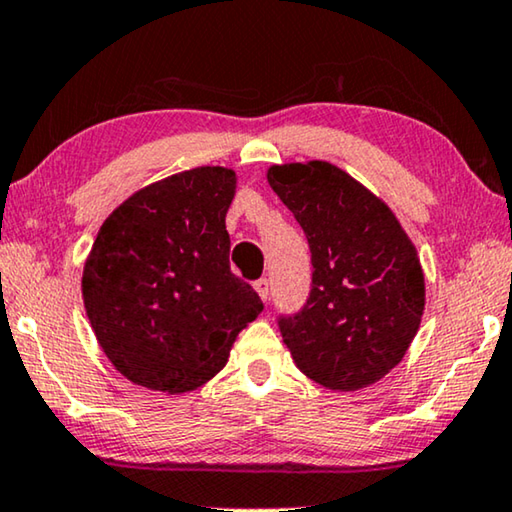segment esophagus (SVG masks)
I'll return each mask as SVG.
<instances>
[{
	"mask_svg": "<svg viewBox=\"0 0 512 512\" xmlns=\"http://www.w3.org/2000/svg\"><path fill=\"white\" fill-rule=\"evenodd\" d=\"M255 292L259 294V299L266 301V299H269V294H271V282L266 278L255 280Z\"/></svg>",
	"mask_w": 512,
	"mask_h": 512,
	"instance_id": "1",
	"label": "esophagus"
}]
</instances>
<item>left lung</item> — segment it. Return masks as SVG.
<instances>
[{"mask_svg":"<svg viewBox=\"0 0 512 512\" xmlns=\"http://www.w3.org/2000/svg\"><path fill=\"white\" fill-rule=\"evenodd\" d=\"M271 188L310 246L303 308L280 315L303 375L333 391L375 384L402 361L425 308L414 243L384 202L324 160L273 165Z\"/></svg>","mask_w":512,"mask_h":512,"instance_id":"8db88e82","label":"left lung"}]
</instances>
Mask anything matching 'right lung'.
<instances>
[{
	"label": "right lung",
	"instance_id": "1",
	"mask_svg": "<svg viewBox=\"0 0 512 512\" xmlns=\"http://www.w3.org/2000/svg\"><path fill=\"white\" fill-rule=\"evenodd\" d=\"M236 177L195 167L137 190L110 213L82 273L98 345L135 384L186 393L218 375L264 310L230 271L225 216Z\"/></svg>",
	"mask_w": 512,
	"mask_h": 512
}]
</instances>
